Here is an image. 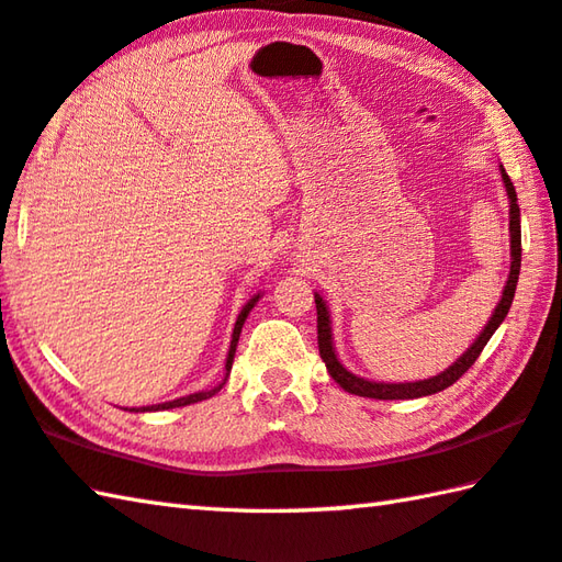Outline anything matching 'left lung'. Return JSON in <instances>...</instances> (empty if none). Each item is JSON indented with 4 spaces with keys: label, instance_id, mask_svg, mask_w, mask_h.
Segmentation results:
<instances>
[{
    "label": "left lung",
    "instance_id": "obj_1",
    "mask_svg": "<svg viewBox=\"0 0 562 562\" xmlns=\"http://www.w3.org/2000/svg\"><path fill=\"white\" fill-rule=\"evenodd\" d=\"M502 181L506 186V195H509V235H512V269H509V281L504 285L502 301L496 303V308L490 317V323L484 325V330L480 333L477 340L472 342V347L464 352L458 362H452L446 372H440L438 376L423 379V381H404V384H384V381H369L357 376L352 372H347L342 367L340 359L335 355L333 347V327H330V311H327L325 301L321 299V293H315V311H317V349H321V357L327 367L330 376L340 384L347 394L355 396H367V398H379V401H394V398H420V396H430L438 394V391L452 386L468 369L477 362L480 352L484 345L490 342V337L496 333V327L504 323L506 313L512 308L514 293H516V283H518V271H521V210H518V198H516V188L512 183V178L506 176L502 168Z\"/></svg>",
    "mask_w": 562,
    "mask_h": 562
}]
</instances>
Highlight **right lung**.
I'll return each mask as SVG.
<instances>
[{
    "label": "right lung",
    "instance_id": "1",
    "mask_svg": "<svg viewBox=\"0 0 562 562\" xmlns=\"http://www.w3.org/2000/svg\"><path fill=\"white\" fill-rule=\"evenodd\" d=\"M261 299V295L257 293L254 295V299L245 305V308H241V313L237 315V323H235V330H232V342H229V352H227V362H225V379L220 381V384L215 386V389H210V391H195V394H190V396H181V398H173V401H166V404H156V406H142V408H132V411H166V408H178V406H190V404H198V401H205V398H210V396H215L217 391L225 386V381H227V376H229V369H232V362H235V352H237V340H239V333H241V325H245V321H247V315H249V311L254 308V303H257Z\"/></svg>",
    "mask_w": 562,
    "mask_h": 562
}]
</instances>
